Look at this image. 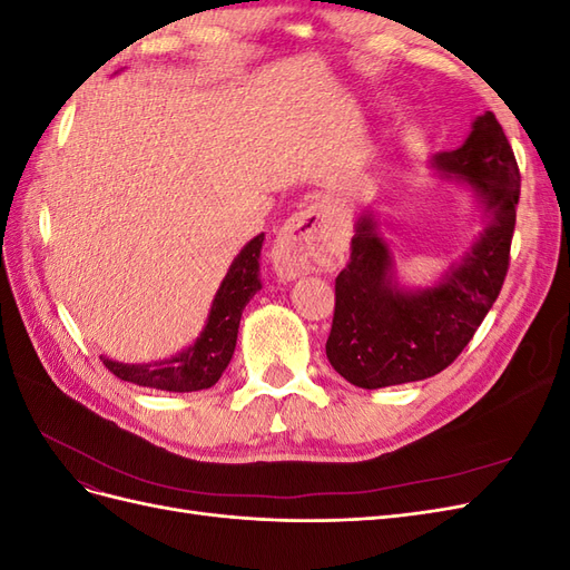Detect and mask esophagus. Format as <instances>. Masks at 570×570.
<instances>
[{"label":"esophagus","mask_w":570,"mask_h":570,"mask_svg":"<svg viewBox=\"0 0 570 570\" xmlns=\"http://www.w3.org/2000/svg\"><path fill=\"white\" fill-rule=\"evenodd\" d=\"M321 206H308L306 212L292 216L273 247L275 268L285 278H297L308 273L321 258Z\"/></svg>","instance_id":"34e87169"}]
</instances>
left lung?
Segmentation results:
<instances>
[{"label":"left lung","instance_id":"8db88e82","mask_svg":"<svg viewBox=\"0 0 570 570\" xmlns=\"http://www.w3.org/2000/svg\"><path fill=\"white\" fill-rule=\"evenodd\" d=\"M435 166L469 183L488 218L471 254L435 287L402 292L392 281L390 249L364 214L352 237L350 264L335 278V314L325 342L333 368L356 387L423 381L463 352L504 285L521 170L492 111L475 118L459 149Z\"/></svg>","mask_w":570,"mask_h":570}]
</instances>
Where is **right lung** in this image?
Returning a JSON list of instances; mask_svg holds the SVG:
<instances>
[{"instance_id": "right-lung-1", "label": "right lung", "mask_w": 570, "mask_h": 570, "mask_svg": "<svg viewBox=\"0 0 570 570\" xmlns=\"http://www.w3.org/2000/svg\"><path fill=\"white\" fill-rule=\"evenodd\" d=\"M264 233L237 254L226 278H223L216 299L212 304L209 321L193 347L183 350L178 356L157 361V364H118L111 358H101L116 377L142 387L166 392H197L218 383V377L230 364L237 327L243 318V308L262 289L258 281V256H262Z\"/></svg>"}]
</instances>
